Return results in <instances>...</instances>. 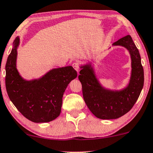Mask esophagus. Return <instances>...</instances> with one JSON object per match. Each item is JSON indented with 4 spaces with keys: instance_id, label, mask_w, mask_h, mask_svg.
<instances>
[{
    "instance_id": "esophagus-1",
    "label": "esophagus",
    "mask_w": 153,
    "mask_h": 153,
    "mask_svg": "<svg viewBox=\"0 0 153 153\" xmlns=\"http://www.w3.org/2000/svg\"><path fill=\"white\" fill-rule=\"evenodd\" d=\"M72 66H73L75 71L78 73L79 71H80V65H79V63H78V62H73V63L72 64Z\"/></svg>"
}]
</instances>
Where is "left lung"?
Returning <instances> with one entry per match:
<instances>
[{
  "instance_id": "left-lung-1",
  "label": "left lung",
  "mask_w": 153,
  "mask_h": 153,
  "mask_svg": "<svg viewBox=\"0 0 153 153\" xmlns=\"http://www.w3.org/2000/svg\"><path fill=\"white\" fill-rule=\"evenodd\" d=\"M113 45L126 48L131 56L132 73L128 87L120 91L105 89L97 80L91 64L81 66L78 76L88 108L95 117L103 120L117 119L128 113L138 99L144 85L141 58L131 36L123 37Z\"/></svg>"
}]
</instances>
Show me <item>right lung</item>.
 <instances>
[{
  "label": "right lung",
  "mask_w": 153,
  "mask_h": 153,
  "mask_svg": "<svg viewBox=\"0 0 153 153\" xmlns=\"http://www.w3.org/2000/svg\"><path fill=\"white\" fill-rule=\"evenodd\" d=\"M18 37L5 65V88L11 102L24 117L34 123H47L61 111L62 95L68 85L77 78L72 66L50 71L38 80H23L16 68Z\"/></svg>",
  "instance_id": "1"
}]
</instances>
